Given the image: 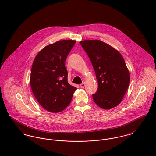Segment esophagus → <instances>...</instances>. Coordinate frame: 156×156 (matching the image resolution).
Instances as JSON below:
<instances>
[{
    "label": "esophagus",
    "instance_id": "esophagus-1",
    "mask_svg": "<svg viewBox=\"0 0 156 156\" xmlns=\"http://www.w3.org/2000/svg\"><path fill=\"white\" fill-rule=\"evenodd\" d=\"M85 83H82V84H80V87H81L82 88H83L85 87Z\"/></svg>",
    "mask_w": 156,
    "mask_h": 156
}]
</instances>
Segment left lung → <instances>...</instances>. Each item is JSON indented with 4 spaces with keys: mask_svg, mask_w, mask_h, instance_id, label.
<instances>
[{
    "mask_svg": "<svg viewBox=\"0 0 156 156\" xmlns=\"http://www.w3.org/2000/svg\"><path fill=\"white\" fill-rule=\"evenodd\" d=\"M80 44L89 56L98 83L96 93L92 95L94 101L103 109L116 107L122 100L130 80L122 56L98 40H83Z\"/></svg>",
    "mask_w": 156,
    "mask_h": 156,
    "instance_id": "obj_1",
    "label": "left lung"
}]
</instances>
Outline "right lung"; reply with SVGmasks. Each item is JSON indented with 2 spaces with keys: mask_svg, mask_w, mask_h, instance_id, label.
<instances>
[{
  "mask_svg": "<svg viewBox=\"0 0 156 156\" xmlns=\"http://www.w3.org/2000/svg\"><path fill=\"white\" fill-rule=\"evenodd\" d=\"M75 43V40H64L48 45L34 60L30 77L31 89L38 102L48 112L64 111L77 89L68 83L65 66L67 56Z\"/></svg>",
  "mask_w": 156,
  "mask_h": 156,
  "instance_id": "obj_1",
  "label": "right lung"
}]
</instances>
